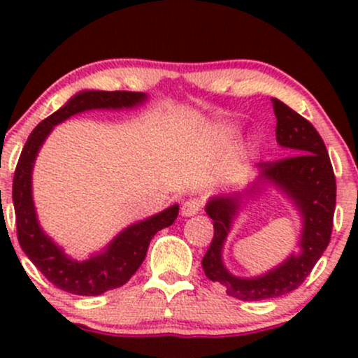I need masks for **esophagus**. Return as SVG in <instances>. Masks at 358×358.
Returning <instances> with one entry per match:
<instances>
[{
    "label": "esophagus",
    "instance_id": "obj_1",
    "mask_svg": "<svg viewBox=\"0 0 358 358\" xmlns=\"http://www.w3.org/2000/svg\"><path fill=\"white\" fill-rule=\"evenodd\" d=\"M202 207H203V202L200 199L187 200V202L182 205V215L183 217L196 215V213L202 210Z\"/></svg>",
    "mask_w": 358,
    "mask_h": 358
}]
</instances>
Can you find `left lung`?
Masks as SVG:
<instances>
[{"label": "left lung", "instance_id": "left-lung-1", "mask_svg": "<svg viewBox=\"0 0 358 358\" xmlns=\"http://www.w3.org/2000/svg\"><path fill=\"white\" fill-rule=\"evenodd\" d=\"M276 141L289 155L274 163H259V176L244 193L213 195L205 212L213 220V239L202 259V268L213 282H220L229 296L242 301L278 298L301 285L323 256L330 242L336 200V183L330 156L318 131L285 102L273 99ZM274 187L287 198L302 220L299 250L268 273L252 278L236 277L221 254L233 222L245 208Z\"/></svg>", "mask_w": 358, "mask_h": 358}]
</instances>
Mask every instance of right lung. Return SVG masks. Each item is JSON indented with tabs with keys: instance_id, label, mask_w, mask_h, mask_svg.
I'll list each match as a JSON object with an SVG mask.
<instances>
[{
	"instance_id": "right-lung-1",
	"label": "right lung",
	"mask_w": 358,
	"mask_h": 358,
	"mask_svg": "<svg viewBox=\"0 0 358 358\" xmlns=\"http://www.w3.org/2000/svg\"><path fill=\"white\" fill-rule=\"evenodd\" d=\"M148 101L145 92L126 90H82L72 96L59 110L43 119L24 143L13 178V205L18 242L28 259L48 281L67 293L79 296H99L106 291L126 285L145 261L148 245L155 234L170 227L178 217V203L156 215L127 225L106 248L77 261L43 231L34 202V166L40 148L53 127L85 110L134 109Z\"/></svg>"
}]
</instances>
